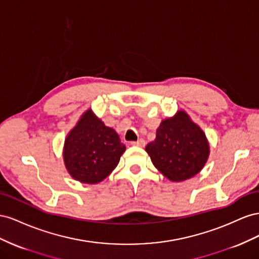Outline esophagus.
Masks as SVG:
<instances>
[{"mask_svg":"<svg viewBox=\"0 0 259 259\" xmlns=\"http://www.w3.org/2000/svg\"><path fill=\"white\" fill-rule=\"evenodd\" d=\"M131 145H132V146H139V147H143V146H145V140H144V139H140V140H138V141H134V142H131Z\"/></svg>","mask_w":259,"mask_h":259,"instance_id":"obj_1","label":"esophagus"}]
</instances>
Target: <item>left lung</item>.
Wrapping results in <instances>:
<instances>
[{"label":"left lung","instance_id":"left-lung-1","mask_svg":"<svg viewBox=\"0 0 259 259\" xmlns=\"http://www.w3.org/2000/svg\"><path fill=\"white\" fill-rule=\"evenodd\" d=\"M145 151L167 179L180 182L202 170L209 156V144L203 130L184 110H178L160 122L156 139Z\"/></svg>","mask_w":259,"mask_h":259}]
</instances>
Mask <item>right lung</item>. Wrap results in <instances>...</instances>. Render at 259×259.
<instances>
[{
    "mask_svg": "<svg viewBox=\"0 0 259 259\" xmlns=\"http://www.w3.org/2000/svg\"><path fill=\"white\" fill-rule=\"evenodd\" d=\"M124 151L116 131L88 109L67 135L63 156L73 179L95 184L114 170Z\"/></svg>",
    "mask_w": 259,
    "mask_h": 259,
    "instance_id": "1",
    "label": "right lung"
}]
</instances>
